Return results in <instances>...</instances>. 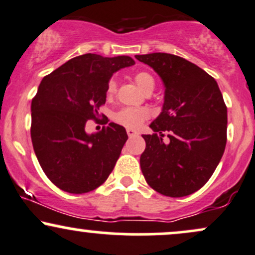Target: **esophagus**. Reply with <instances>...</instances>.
Returning <instances> with one entry per match:
<instances>
[{"instance_id":"obj_1","label":"esophagus","mask_w":255,"mask_h":255,"mask_svg":"<svg viewBox=\"0 0 255 255\" xmlns=\"http://www.w3.org/2000/svg\"><path fill=\"white\" fill-rule=\"evenodd\" d=\"M127 134H128V136L131 137V136L137 135V131L134 130V129H130V128H128V129H127Z\"/></svg>"}]
</instances>
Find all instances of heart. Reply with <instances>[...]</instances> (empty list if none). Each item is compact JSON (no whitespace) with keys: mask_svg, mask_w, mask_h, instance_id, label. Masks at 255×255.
<instances>
[{"mask_svg":"<svg viewBox=\"0 0 255 255\" xmlns=\"http://www.w3.org/2000/svg\"><path fill=\"white\" fill-rule=\"evenodd\" d=\"M137 86L140 87L144 92L148 91H153L154 89V79L151 77L148 73L140 72L135 74L134 77ZM116 91V80L111 79L108 84L107 92L109 96H113ZM148 118V111L144 108H124V109L119 110L118 113L114 115V120L118 122L119 125L125 126V127L130 128V129H136L140 126L144 124V121Z\"/></svg>","mask_w":255,"mask_h":255,"instance_id":"1","label":"heart"}]
</instances>
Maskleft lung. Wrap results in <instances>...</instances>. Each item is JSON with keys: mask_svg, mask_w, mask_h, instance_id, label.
<instances>
[{"mask_svg": "<svg viewBox=\"0 0 255 255\" xmlns=\"http://www.w3.org/2000/svg\"><path fill=\"white\" fill-rule=\"evenodd\" d=\"M164 84L162 113L144 134L140 166L146 182L166 197L200 189L212 176L227 144V107L217 81L197 64L165 52L136 55ZM169 142L162 140L164 131Z\"/></svg>", "mask_w": 255, "mask_h": 255, "instance_id": "1", "label": "left lung"}]
</instances>
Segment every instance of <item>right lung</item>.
I'll return each mask as SVG.
<instances>
[{"instance_id":"right-lung-1","label":"right lung","mask_w":255,"mask_h":255,"mask_svg":"<svg viewBox=\"0 0 255 255\" xmlns=\"http://www.w3.org/2000/svg\"><path fill=\"white\" fill-rule=\"evenodd\" d=\"M129 56H77L43 78L31 104V139L38 162L55 186L83 194L105 182L128 135L110 122L87 133L89 120L99 116L114 73L130 67Z\"/></svg>"}]
</instances>
